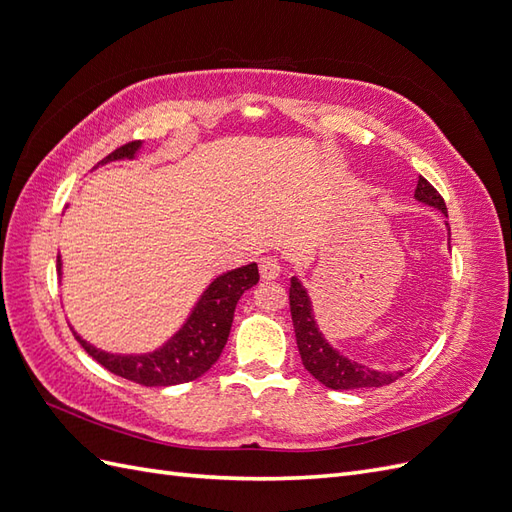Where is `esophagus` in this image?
I'll list each match as a JSON object with an SVG mask.
<instances>
[{
  "label": "esophagus",
  "instance_id": "34e87169",
  "mask_svg": "<svg viewBox=\"0 0 512 512\" xmlns=\"http://www.w3.org/2000/svg\"><path fill=\"white\" fill-rule=\"evenodd\" d=\"M260 277L262 280H277L282 273V262L277 260L275 256H265L260 258Z\"/></svg>",
  "mask_w": 512,
  "mask_h": 512
}]
</instances>
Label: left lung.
I'll use <instances>...</instances> for the list:
<instances>
[{
	"instance_id": "left-lung-1",
	"label": "left lung",
	"mask_w": 512,
	"mask_h": 512,
	"mask_svg": "<svg viewBox=\"0 0 512 512\" xmlns=\"http://www.w3.org/2000/svg\"><path fill=\"white\" fill-rule=\"evenodd\" d=\"M414 198L418 203L438 209L440 213H444V218H448L444 198L436 192V188H433L427 179L418 177ZM444 224L448 228V245H451V226H448V222ZM288 297H290L294 335H297V346H299L303 367L318 382L329 386L333 391H356V389H378V386H386L404 376V371L371 369L363 363L348 359L346 354L333 348L329 339L324 337V333L318 327L312 297H309V292L299 277H290Z\"/></svg>"
}]
</instances>
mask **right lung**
<instances>
[{
	"label": "right lung",
	"mask_w": 512,
	"mask_h": 512,
	"mask_svg": "<svg viewBox=\"0 0 512 512\" xmlns=\"http://www.w3.org/2000/svg\"><path fill=\"white\" fill-rule=\"evenodd\" d=\"M141 149L143 141L128 143L115 149L113 153H108L102 162H98V166L117 160H134ZM57 273L59 277L64 275L61 256H57ZM258 280L260 275L256 262H250V265H243L239 269H230L215 277L203 290V294H200L181 327L160 348L151 352H106L102 348H96L94 344H89L74 329L72 333L91 359H96L102 367H106L119 378H126L143 386H173L190 382L203 376L220 359V354L228 342L232 318H235V307L241 294L256 286Z\"/></svg>",
	"instance_id": "right-lung-1"
}]
</instances>
